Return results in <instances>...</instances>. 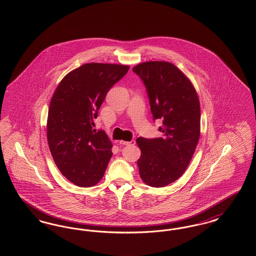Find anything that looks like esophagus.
Returning <instances> with one entry per match:
<instances>
[{"instance_id": "34e87169", "label": "esophagus", "mask_w": 256, "mask_h": 256, "mask_svg": "<svg viewBox=\"0 0 256 256\" xmlns=\"http://www.w3.org/2000/svg\"><path fill=\"white\" fill-rule=\"evenodd\" d=\"M135 144V140H132V141H120V145H134Z\"/></svg>"}]
</instances>
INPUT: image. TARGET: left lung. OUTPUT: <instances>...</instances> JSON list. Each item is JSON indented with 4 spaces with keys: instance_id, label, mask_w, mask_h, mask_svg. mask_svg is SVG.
<instances>
[{
    "instance_id": "obj_1",
    "label": "left lung",
    "mask_w": 256,
    "mask_h": 256,
    "mask_svg": "<svg viewBox=\"0 0 256 256\" xmlns=\"http://www.w3.org/2000/svg\"><path fill=\"white\" fill-rule=\"evenodd\" d=\"M132 71L146 86L154 120L162 121L161 137L136 140L140 178L164 187L182 176L193 158L200 132V100L189 78L170 62H144Z\"/></svg>"
}]
</instances>
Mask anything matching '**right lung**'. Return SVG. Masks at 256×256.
<instances>
[{
  "mask_svg": "<svg viewBox=\"0 0 256 256\" xmlns=\"http://www.w3.org/2000/svg\"><path fill=\"white\" fill-rule=\"evenodd\" d=\"M128 70L126 65L86 63L63 78L50 100V150L61 174L78 186L96 185L106 170L112 144L104 130L93 128L94 119L110 88Z\"/></svg>",
  "mask_w": 256,
  "mask_h": 256,
  "instance_id": "1",
  "label": "right lung"
}]
</instances>
